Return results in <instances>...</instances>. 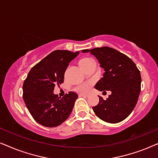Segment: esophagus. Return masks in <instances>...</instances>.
<instances>
[{"label": "esophagus", "mask_w": 158, "mask_h": 158, "mask_svg": "<svg viewBox=\"0 0 158 158\" xmlns=\"http://www.w3.org/2000/svg\"><path fill=\"white\" fill-rule=\"evenodd\" d=\"M79 96H82V97H88V96H89V95H88V94H80Z\"/></svg>", "instance_id": "obj_1"}]
</instances>
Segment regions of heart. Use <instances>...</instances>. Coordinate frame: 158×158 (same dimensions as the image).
<instances>
[{
    "instance_id": "obj_1",
    "label": "heart",
    "mask_w": 158,
    "mask_h": 158,
    "mask_svg": "<svg viewBox=\"0 0 158 158\" xmlns=\"http://www.w3.org/2000/svg\"><path fill=\"white\" fill-rule=\"evenodd\" d=\"M92 60H94L91 59V58H84V59L81 60V61H80V64L87 63V62L92 61ZM90 85V83H88V82H85V83H83L77 85V87L75 88V90H76L77 92H80V93H85L88 91V89H89Z\"/></svg>"
}]
</instances>
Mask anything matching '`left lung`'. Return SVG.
Listing matches in <instances>:
<instances>
[{"instance_id": "8db88e82", "label": "left lung", "mask_w": 158, "mask_h": 158, "mask_svg": "<svg viewBox=\"0 0 158 158\" xmlns=\"http://www.w3.org/2000/svg\"><path fill=\"white\" fill-rule=\"evenodd\" d=\"M81 52L94 55L105 71L95 88L111 92L106 100L99 96L98 104L93 107L94 113L106 122L114 124L124 120L135 109L141 90V75L135 63L109 47Z\"/></svg>"}]
</instances>
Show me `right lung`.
I'll return each instance as SVG.
<instances>
[{
    "label": "right lung",
    "instance_id": "add662e5",
    "mask_svg": "<svg viewBox=\"0 0 158 158\" xmlns=\"http://www.w3.org/2000/svg\"><path fill=\"white\" fill-rule=\"evenodd\" d=\"M80 52L55 50L34 66L23 85V98L32 117L39 124L55 127L69 117L78 96L70 91L60 98L54 94L55 85L64 82L70 61Z\"/></svg>",
    "mask_w": 158,
    "mask_h": 158
}]
</instances>
